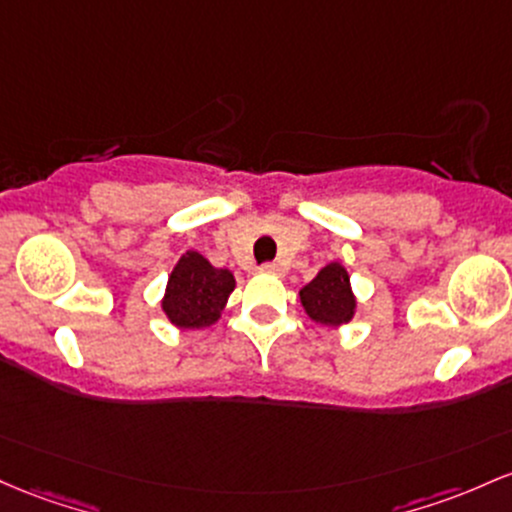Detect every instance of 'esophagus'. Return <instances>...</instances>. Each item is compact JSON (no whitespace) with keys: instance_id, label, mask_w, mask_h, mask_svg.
Listing matches in <instances>:
<instances>
[{"instance_id":"esophagus-1","label":"esophagus","mask_w":512,"mask_h":512,"mask_svg":"<svg viewBox=\"0 0 512 512\" xmlns=\"http://www.w3.org/2000/svg\"><path fill=\"white\" fill-rule=\"evenodd\" d=\"M260 272H265V274H282V267H279L277 262H265V265L260 267Z\"/></svg>"}]
</instances>
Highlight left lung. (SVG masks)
<instances>
[{
    "label": "left lung",
    "mask_w": 512,
    "mask_h": 512,
    "mask_svg": "<svg viewBox=\"0 0 512 512\" xmlns=\"http://www.w3.org/2000/svg\"><path fill=\"white\" fill-rule=\"evenodd\" d=\"M301 303L316 323L342 325L355 313V296L345 267L333 262L323 267L311 284L301 289Z\"/></svg>",
    "instance_id": "1"
}]
</instances>
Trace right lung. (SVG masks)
<instances>
[{
    "instance_id": "1",
    "label": "right lung",
    "mask_w": 512,
    "mask_h": 512,
    "mask_svg": "<svg viewBox=\"0 0 512 512\" xmlns=\"http://www.w3.org/2000/svg\"><path fill=\"white\" fill-rule=\"evenodd\" d=\"M233 289L228 269H216L204 255L189 250L172 269L162 311L177 328H206L221 316Z\"/></svg>"
}]
</instances>
